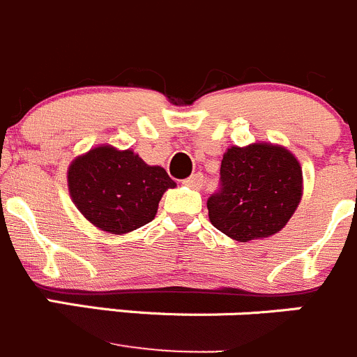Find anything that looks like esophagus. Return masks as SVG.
Instances as JSON below:
<instances>
[{"label":"esophagus","mask_w":357,"mask_h":357,"mask_svg":"<svg viewBox=\"0 0 357 357\" xmlns=\"http://www.w3.org/2000/svg\"><path fill=\"white\" fill-rule=\"evenodd\" d=\"M183 183H185L186 186H190V188L200 190L204 186V176L200 174V172H197V174H192L190 178H186Z\"/></svg>","instance_id":"esophagus-1"}]
</instances>
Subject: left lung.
I'll return each instance as SVG.
<instances>
[{
	"mask_svg": "<svg viewBox=\"0 0 357 357\" xmlns=\"http://www.w3.org/2000/svg\"><path fill=\"white\" fill-rule=\"evenodd\" d=\"M302 192V167L284 146H231L221 160L220 190L207 199L209 220L238 242L271 237L286 227Z\"/></svg>",
	"mask_w": 357,
	"mask_h": 357,
	"instance_id": "1",
	"label": "left lung"
}]
</instances>
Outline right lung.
<instances>
[{
	"instance_id": "add662e5",
	"label": "right lung",
	"mask_w": 357,
	"mask_h": 357,
	"mask_svg": "<svg viewBox=\"0 0 357 357\" xmlns=\"http://www.w3.org/2000/svg\"><path fill=\"white\" fill-rule=\"evenodd\" d=\"M174 186L165 169L109 144L79 155L68 169L69 195L79 213L99 230L116 235L150 223L164 192Z\"/></svg>"
}]
</instances>
